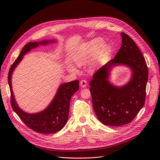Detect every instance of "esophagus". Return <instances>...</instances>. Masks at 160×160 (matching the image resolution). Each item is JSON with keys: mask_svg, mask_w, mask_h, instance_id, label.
Returning <instances> with one entry per match:
<instances>
[{"mask_svg": "<svg viewBox=\"0 0 160 160\" xmlns=\"http://www.w3.org/2000/svg\"><path fill=\"white\" fill-rule=\"evenodd\" d=\"M87 85V82L86 80H81L80 81V85L82 87H85Z\"/></svg>", "mask_w": 160, "mask_h": 160, "instance_id": "esophagus-1", "label": "esophagus"}]
</instances>
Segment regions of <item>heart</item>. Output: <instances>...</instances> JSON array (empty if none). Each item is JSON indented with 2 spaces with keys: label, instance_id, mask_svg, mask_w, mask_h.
Instances as JSON below:
<instances>
[{
  "label": "heart",
  "instance_id": "heart-1",
  "mask_svg": "<svg viewBox=\"0 0 160 160\" xmlns=\"http://www.w3.org/2000/svg\"><path fill=\"white\" fill-rule=\"evenodd\" d=\"M104 41L101 38H96L87 42L78 48L72 57V62L76 66L80 67L87 64L98 52H103L105 50ZM68 69L70 72H77V68L72 65H68Z\"/></svg>",
  "mask_w": 160,
  "mask_h": 160
}]
</instances>
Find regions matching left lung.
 Segmentation results:
<instances>
[{
    "instance_id": "8db88e82",
    "label": "left lung",
    "mask_w": 160,
    "mask_h": 160,
    "mask_svg": "<svg viewBox=\"0 0 160 160\" xmlns=\"http://www.w3.org/2000/svg\"><path fill=\"white\" fill-rule=\"evenodd\" d=\"M122 46L115 58L94 73L90 82L93 108L99 121L108 126H122L130 123L143 107L146 94L148 70L144 57L135 42L122 32ZM129 66L132 77L122 88L112 86L108 81L113 65Z\"/></svg>"
}]
</instances>
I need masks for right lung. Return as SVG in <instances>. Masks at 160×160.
<instances>
[{
    "instance_id": "obj_1",
    "label": "right lung",
    "mask_w": 160,
    "mask_h": 160,
    "mask_svg": "<svg viewBox=\"0 0 160 160\" xmlns=\"http://www.w3.org/2000/svg\"><path fill=\"white\" fill-rule=\"evenodd\" d=\"M54 40H43L40 42H30L25 45L19 55L11 65L8 73V83L11 92V106L19 118L28 128L42 133H52L61 130L66 125L69 115L70 102L72 96L79 88L78 80L62 84L51 104L43 111L37 114H28L22 111L16 104L14 98L11 75L16 66L27 52L42 44L46 45Z\"/></svg>"
}]
</instances>
